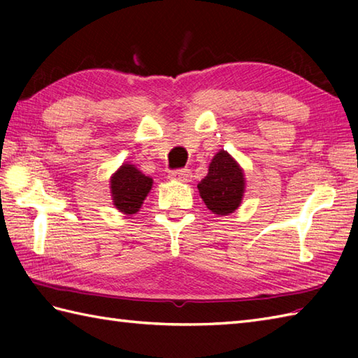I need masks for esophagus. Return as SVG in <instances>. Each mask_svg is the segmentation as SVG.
Wrapping results in <instances>:
<instances>
[{
  "instance_id": "1",
  "label": "esophagus",
  "mask_w": 358,
  "mask_h": 358,
  "mask_svg": "<svg viewBox=\"0 0 358 358\" xmlns=\"http://www.w3.org/2000/svg\"><path fill=\"white\" fill-rule=\"evenodd\" d=\"M171 178L181 181V183H187L192 178V172L189 169H177L171 172Z\"/></svg>"
}]
</instances>
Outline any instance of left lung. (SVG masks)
<instances>
[{
  "label": "left lung",
  "mask_w": 358,
  "mask_h": 358,
  "mask_svg": "<svg viewBox=\"0 0 358 358\" xmlns=\"http://www.w3.org/2000/svg\"><path fill=\"white\" fill-rule=\"evenodd\" d=\"M199 191L204 204L214 214H232L238 209L245 194V173L226 150H220L212 158L208 175L199 183Z\"/></svg>",
  "instance_id": "left-lung-1"
}]
</instances>
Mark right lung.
<instances>
[{"instance_id": "right-lung-1", "label": "right lung", "mask_w": 358, "mask_h": 358, "mask_svg": "<svg viewBox=\"0 0 358 358\" xmlns=\"http://www.w3.org/2000/svg\"><path fill=\"white\" fill-rule=\"evenodd\" d=\"M152 178L134 164L124 163L110 177V194L115 208L126 215L136 214L152 189Z\"/></svg>"}]
</instances>
